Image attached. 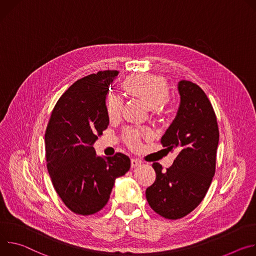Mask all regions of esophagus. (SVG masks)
<instances>
[{
	"instance_id": "esophagus-1",
	"label": "esophagus",
	"mask_w": 256,
	"mask_h": 256,
	"mask_svg": "<svg viewBox=\"0 0 256 256\" xmlns=\"http://www.w3.org/2000/svg\"><path fill=\"white\" fill-rule=\"evenodd\" d=\"M139 164H141V162H140V160H135V158H131V166H132V168H136V166H138Z\"/></svg>"
}]
</instances>
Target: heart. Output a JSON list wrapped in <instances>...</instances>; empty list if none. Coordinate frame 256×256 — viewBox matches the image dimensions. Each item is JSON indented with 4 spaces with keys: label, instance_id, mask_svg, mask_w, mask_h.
I'll use <instances>...</instances> for the list:
<instances>
[{
    "label": "heart",
    "instance_id": "obj_1",
    "mask_svg": "<svg viewBox=\"0 0 256 256\" xmlns=\"http://www.w3.org/2000/svg\"><path fill=\"white\" fill-rule=\"evenodd\" d=\"M122 88L129 96L140 100L154 112H160L170 98L166 81L162 77L156 75L135 74L129 76L123 81ZM106 108L110 120L118 119L122 110V100L115 94L110 96L106 100ZM148 135L150 131L146 129L127 128L123 133V138L128 146L137 148L140 146L141 138Z\"/></svg>",
    "mask_w": 256,
    "mask_h": 256
}]
</instances>
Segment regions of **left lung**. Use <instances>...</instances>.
Masks as SVG:
<instances>
[{
  "label": "left lung",
  "mask_w": 256,
  "mask_h": 256,
  "mask_svg": "<svg viewBox=\"0 0 256 256\" xmlns=\"http://www.w3.org/2000/svg\"><path fill=\"white\" fill-rule=\"evenodd\" d=\"M180 106L160 139L168 152H178L166 171L154 162L156 178L146 191L150 208L168 220L190 214L204 198L216 172L218 127L214 108L197 84L178 83Z\"/></svg>",
  "instance_id": "left-lung-1"
}]
</instances>
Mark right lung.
Wrapping results in <instances>:
<instances>
[{
  "label": "right lung",
  "instance_id": "right-lung-1",
  "mask_svg": "<svg viewBox=\"0 0 256 256\" xmlns=\"http://www.w3.org/2000/svg\"><path fill=\"white\" fill-rule=\"evenodd\" d=\"M116 70L85 76L56 102L44 134L48 171L65 206L77 214L100 212L115 180L130 168V158L117 152L98 156L94 144L108 128L106 96Z\"/></svg>",
  "mask_w": 256,
  "mask_h": 256
}]
</instances>
